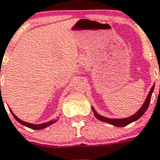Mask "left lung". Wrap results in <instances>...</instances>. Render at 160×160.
Instances as JSON below:
<instances>
[{
	"instance_id": "8db88e82",
	"label": "left lung",
	"mask_w": 160,
	"mask_h": 160,
	"mask_svg": "<svg viewBox=\"0 0 160 160\" xmlns=\"http://www.w3.org/2000/svg\"><path fill=\"white\" fill-rule=\"evenodd\" d=\"M154 88H155V84H153V86L151 88L150 92L148 93V96H147L146 100H145L144 103L142 105V107L138 110V112H136V113L132 116H129V117L127 118H121V119H119V118H116V119H111V118L105 117V116H101L99 113L96 112V111L95 110V108L93 107H92V112L94 113L95 116H96V119H98L100 121L105 122V123H110L112 125H114V126L118 127V128H122V127H125L127 125H128L129 123H132V122L136 121L137 119H139L141 116L144 114V112H146L147 109H148V106H149V103H150L151 101V98H152V92H153Z\"/></svg>"
}]
</instances>
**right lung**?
I'll list each match as a JSON object with an SVG mask.
<instances>
[{"instance_id":"1","label":"right lung","mask_w":160,"mask_h":160,"mask_svg":"<svg viewBox=\"0 0 160 160\" xmlns=\"http://www.w3.org/2000/svg\"><path fill=\"white\" fill-rule=\"evenodd\" d=\"M9 110H10V112H11V113H12V116H13V117L15 118V119L17 120V122H19L20 123H21V124L24 125V126L27 127V128H31V129H33V130H41V129H44V128H47V127L53 124V123H56V122L57 121V119H52V120H50V121H48V122H46V123H39V124L28 123V122L23 121V120H21V119H19V118L17 117V116L14 114L13 112H12V111L10 109V108H9Z\"/></svg>"}]
</instances>
